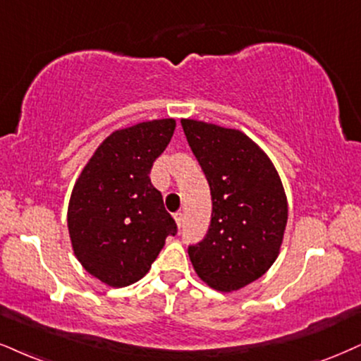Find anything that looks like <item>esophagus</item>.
I'll return each mask as SVG.
<instances>
[{
	"label": "esophagus",
	"instance_id": "obj_1",
	"mask_svg": "<svg viewBox=\"0 0 361 361\" xmlns=\"http://www.w3.org/2000/svg\"><path fill=\"white\" fill-rule=\"evenodd\" d=\"M173 219H176L177 228H182V222H184V214H182V212H176V214H173Z\"/></svg>",
	"mask_w": 361,
	"mask_h": 361
}]
</instances>
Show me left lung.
Here are the masks:
<instances>
[{
	"label": "left lung",
	"instance_id": "8db88e82",
	"mask_svg": "<svg viewBox=\"0 0 361 361\" xmlns=\"http://www.w3.org/2000/svg\"><path fill=\"white\" fill-rule=\"evenodd\" d=\"M211 188L206 238L189 246L195 273L217 291H235L268 271L283 244L288 201L268 155L246 133L180 120Z\"/></svg>",
	"mask_w": 361,
	"mask_h": 361
}]
</instances>
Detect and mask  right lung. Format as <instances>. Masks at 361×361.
<instances>
[{"instance_id": "1", "label": "right lung", "mask_w": 361, "mask_h": 361, "mask_svg": "<svg viewBox=\"0 0 361 361\" xmlns=\"http://www.w3.org/2000/svg\"><path fill=\"white\" fill-rule=\"evenodd\" d=\"M176 120L142 122L110 133L75 182L68 233L80 264L112 288L137 283L177 226L150 182Z\"/></svg>"}]
</instances>
